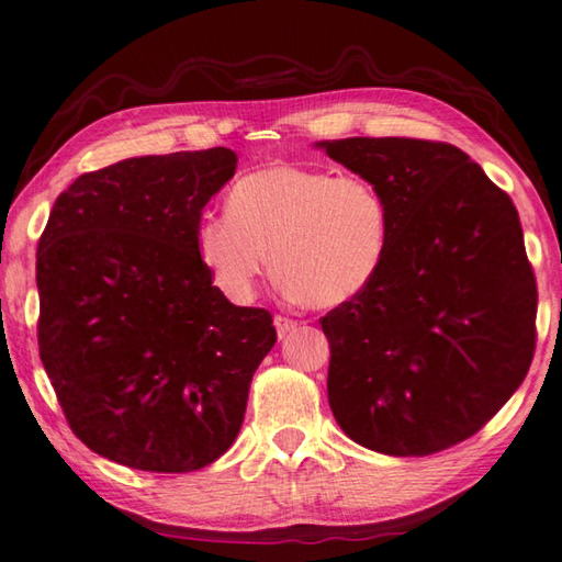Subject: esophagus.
Here are the masks:
<instances>
[{"mask_svg": "<svg viewBox=\"0 0 562 562\" xmlns=\"http://www.w3.org/2000/svg\"><path fill=\"white\" fill-rule=\"evenodd\" d=\"M273 326H276V333H279V338H286L289 333H293L299 328V321H291L286 316H276L273 318Z\"/></svg>", "mask_w": 562, "mask_h": 562, "instance_id": "obj_1", "label": "esophagus"}]
</instances>
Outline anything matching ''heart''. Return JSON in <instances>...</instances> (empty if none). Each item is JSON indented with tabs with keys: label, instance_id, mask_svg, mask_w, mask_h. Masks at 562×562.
I'll list each match as a JSON object with an SVG mask.
<instances>
[{
	"label": "heart",
	"instance_id": "obj_1",
	"mask_svg": "<svg viewBox=\"0 0 562 562\" xmlns=\"http://www.w3.org/2000/svg\"><path fill=\"white\" fill-rule=\"evenodd\" d=\"M390 241L385 196L358 175L273 162L239 177L226 212L204 214L194 246L214 286L249 303L271 263L283 296L336 308L366 291Z\"/></svg>",
	"mask_w": 562,
	"mask_h": 562
}]
</instances>
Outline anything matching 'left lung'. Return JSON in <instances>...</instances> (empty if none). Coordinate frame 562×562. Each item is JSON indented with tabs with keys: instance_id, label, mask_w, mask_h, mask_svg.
I'll return each instance as SVG.
<instances>
[{
	"instance_id": "left-lung-1",
	"label": "left lung",
	"mask_w": 562,
	"mask_h": 562,
	"mask_svg": "<svg viewBox=\"0 0 562 562\" xmlns=\"http://www.w3.org/2000/svg\"><path fill=\"white\" fill-rule=\"evenodd\" d=\"M316 147L375 184L390 210L375 281L321 321L333 417L390 457L459 445L533 360L538 291L516 206L454 145L346 137Z\"/></svg>"
}]
</instances>
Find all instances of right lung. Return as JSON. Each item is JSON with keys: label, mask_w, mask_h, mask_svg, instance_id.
<instances>
[{"label": "right lung", "mask_w": 562, "mask_h": 562, "mask_svg": "<svg viewBox=\"0 0 562 562\" xmlns=\"http://www.w3.org/2000/svg\"><path fill=\"white\" fill-rule=\"evenodd\" d=\"M234 170L229 147L131 157L78 177L48 214L38 356L74 435L115 464L184 474L239 435L273 318L226 301L194 246Z\"/></svg>", "instance_id": "add662e5"}]
</instances>
